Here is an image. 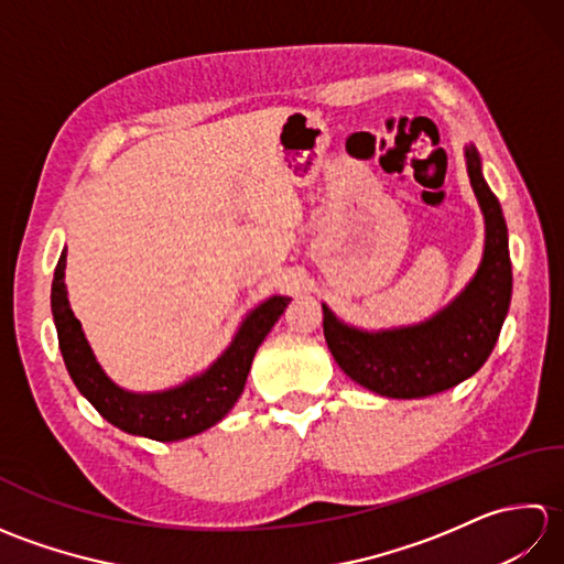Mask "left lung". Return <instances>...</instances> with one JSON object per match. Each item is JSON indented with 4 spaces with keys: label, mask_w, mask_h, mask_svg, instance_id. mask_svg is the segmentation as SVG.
<instances>
[{
    "label": "left lung",
    "mask_w": 564,
    "mask_h": 564,
    "mask_svg": "<svg viewBox=\"0 0 564 564\" xmlns=\"http://www.w3.org/2000/svg\"><path fill=\"white\" fill-rule=\"evenodd\" d=\"M467 174L485 215L480 269L453 303L422 325L364 332L344 325L322 305V327L334 361L358 386L382 398L414 400L455 388L485 366L511 303L509 235L497 196L489 191L480 154L465 148Z\"/></svg>",
    "instance_id": "obj_1"
}]
</instances>
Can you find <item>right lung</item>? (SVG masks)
I'll list each match as a JSON object with an SVG mask.
<instances>
[{
  "label": "right lung",
  "instance_id": "add662e5",
  "mask_svg": "<svg viewBox=\"0 0 564 564\" xmlns=\"http://www.w3.org/2000/svg\"><path fill=\"white\" fill-rule=\"evenodd\" d=\"M65 259L67 254L63 249L53 273L51 307L67 373L106 422L128 431V434L154 441L196 436L218 424L232 410L245 390L257 349L291 303V297L273 295L251 310L218 361L206 373L186 380L184 386L162 392H128L104 373L91 354L89 341L84 339L79 319L67 301Z\"/></svg>",
  "mask_w": 564,
  "mask_h": 564
}]
</instances>
